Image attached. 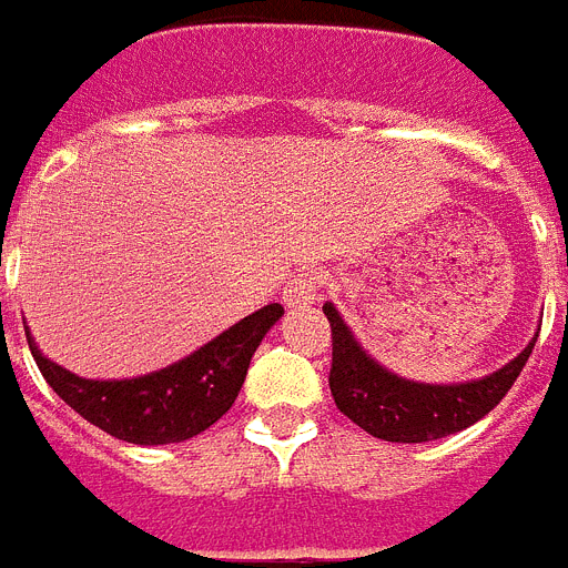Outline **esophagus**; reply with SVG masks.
<instances>
[{
  "label": "esophagus",
  "instance_id": "1",
  "mask_svg": "<svg viewBox=\"0 0 568 568\" xmlns=\"http://www.w3.org/2000/svg\"><path fill=\"white\" fill-rule=\"evenodd\" d=\"M323 276L317 271H300L294 274L283 288V303L288 308H306L312 306L317 294H321Z\"/></svg>",
  "mask_w": 568,
  "mask_h": 568
}]
</instances>
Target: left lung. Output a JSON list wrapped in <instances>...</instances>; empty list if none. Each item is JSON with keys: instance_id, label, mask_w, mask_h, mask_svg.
I'll return each instance as SVG.
<instances>
[{"instance_id": "obj_1", "label": "left lung", "mask_w": 568, "mask_h": 568, "mask_svg": "<svg viewBox=\"0 0 568 568\" xmlns=\"http://www.w3.org/2000/svg\"><path fill=\"white\" fill-rule=\"evenodd\" d=\"M323 314L332 326L328 387H332L337 409L369 436L384 438V442H404V445L450 436L488 416L514 387L537 341L535 337L528 343L503 369L479 381L418 384V381L398 378L366 355L332 303L323 306Z\"/></svg>"}]
</instances>
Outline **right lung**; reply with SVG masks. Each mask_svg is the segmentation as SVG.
Returning <instances> with one entry per match:
<instances>
[{
  "mask_svg": "<svg viewBox=\"0 0 568 568\" xmlns=\"http://www.w3.org/2000/svg\"><path fill=\"white\" fill-rule=\"evenodd\" d=\"M280 317L283 306L271 303L179 364L123 381L80 378L42 355L28 328L26 335L42 378L85 422L132 445H173L207 430L233 407L256 346Z\"/></svg>",
  "mask_w": 568,
  "mask_h": 568,
  "instance_id": "add662e5",
  "label": "right lung"
}]
</instances>
